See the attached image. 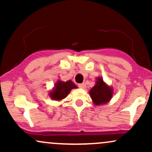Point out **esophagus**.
<instances>
[{
	"mask_svg": "<svg viewBox=\"0 0 152 152\" xmlns=\"http://www.w3.org/2000/svg\"><path fill=\"white\" fill-rule=\"evenodd\" d=\"M78 86L79 87V88H86V84H85V83H79V84L78 85Z\"/></svg>",
	"mask_w": 152,
	"mask_h": 152,
	"instance_id": "1",
	"label": "esophagus"
}]
</instances>
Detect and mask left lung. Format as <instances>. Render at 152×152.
I'll return each instance as SVG.
<instances>
[{
  "instance_id": "1",
  "label": "left lung",
  "mask_w": 152,
  "mask_h": 152,
  "mask_svg": "<svg viewBox=\"0 0 152 152\" xmlns=\"http://www.w3.org/2000/svg\"><path fill=\"white\" fill-rule=\"evenodd\" d=\"M90 96L96 105L106 104L112 97L113 90L105 84L102 78H98L96 83L90 90Z\"/></svg>"
}]
</instances>
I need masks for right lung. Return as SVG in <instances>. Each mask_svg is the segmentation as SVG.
Returning <instances> with one entry per match:
<instances>
[{"label":"right lung","instance_id":"1","mask_svg":"<svg viewBox=\"0 0 152 152\" xmlns=\"http://www.w3.org/2000/svg\"><path fill=\"white\" fill-rule=\"evenodd\" d=\"M77 88V86L75 85L70 80L66 82L58 81L56 83L55 88L50 94V97L53 100H61L66 98V96L70 93L72 88Z\"/></svg>","mask_w":152,"mask_h":152}]
</instances>
